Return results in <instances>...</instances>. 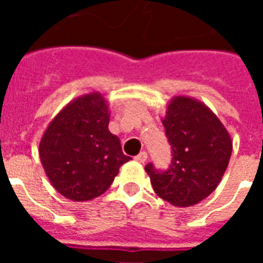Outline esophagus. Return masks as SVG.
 Segmentation results:
<instances>
[{
    "instance_id": "esophagus-1",
    "label": "esophagus",
    "mask_w": 263,
    "mask_h": 263,
    "mask_svg": "<svg viewBox=\"0 0 263 263\" xmlns=\"http://www.w3.org/2000/svg\"><path fill=\"white\" fill-rule=\"evenodd\" d=\"M135 159H137L139 163H145V162L148 160V154H146V152H141V154L135 156Z\"/></svg>"
}]
</instances>
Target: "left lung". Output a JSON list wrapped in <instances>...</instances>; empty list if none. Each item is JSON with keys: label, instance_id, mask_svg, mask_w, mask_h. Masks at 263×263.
I'll return each instance as SVG.
<instances>
[{"label": "left lung", "instance_id": "obj_1", "mask_svg": "<svg viewBox=\"0 0 263 263\" xmlns=\"http://www.w3.org/2000/svg\"><path fill=\"white\" fill-rule=\"evenodd\" d=\"M172 145V165L165 172L145 167L155 193L176 207H190L220 184L232 152L230 132L201 101L175 96L162 118Z\"/></svg>", "mask_w": 263, "mask_h": 263}]
</instances>
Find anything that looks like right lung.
<instances>
[{"instance_id":"add662e5","label":"right lung","mask_w":263,"mask_h":263,"mask_svg":"<svg viewBox=\"0 0 263 263\" xmlns=\"http://www.w3.org/2000/svg\"><path fill=\"white\" fill-rule=\"evenodd\" d=\"M108 122V101L92 91L66 104L43 132L41 162L49 182L66 198L90 201L101 196L131 159Z\"/></svg>"}]
</instances>
